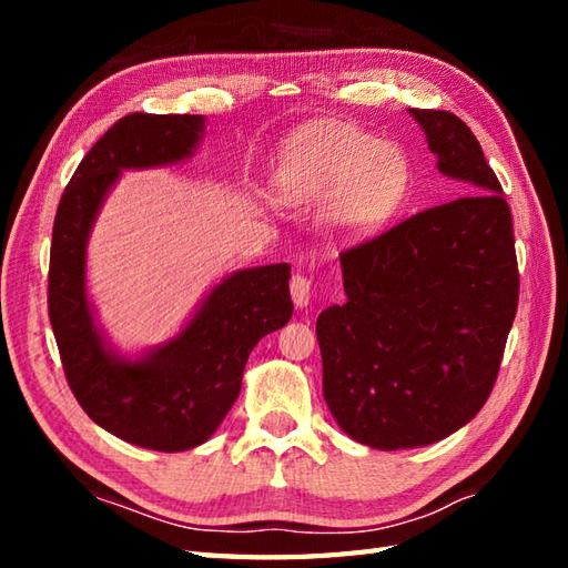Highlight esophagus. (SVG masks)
I'll list each match as a JSON object with an SVG mask.
<instances>
[{
    "mask_svg": "<svg viewBox=\"0 0 568 568\" xmlns=\"http://www.w3.org/2000/svg\"><path fill=\"white\" fill-rule=\"evenodd\" d=\"M291 295H293V303L295 307H307L310 305V297H312V281L307 275H293L291 281Z\"/></svg>",
    "mask_w": 568,
    "mask_h": 568,
    "instance_id": "esophagus-1",
    "label": "esophagus"
}]
</instances>
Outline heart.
I'll list each match as a JSON object with an SVG mask.
<instances>
[{
	"label": "heart",
	"mask_w": 568,
	"mask_h": 568,
	"mask_svg": "<svg viewBox=\"0 0 568 568\" xmlns=\"http://www.w3.org/2000/svg\"><path fill=\"white\" fill-rule=\"evenodd\" d=\"M285 190L293 202L327 207L336 239L361 241L381 232L400 210L409 163L400 149L368 131H307L285 151Z\"/></svg>",
	"instance_id": "1"
}]
</instances>
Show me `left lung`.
<instances>
[{
	"mask_svg": "<svg viewBox=\"0 0 568 568\" xmlns=\"http://www.w3.org/2000/svg\"><path fill=\"white\" fill-rule=\"evenodd\" d=\"M407 112L437 171L470 195L344 251L346 300L317 320L329 413L381 452L434 444L478 415L520 293L510 207L480 143L452 112Z\"/></svg>",
	"mask_w": 568,
	"mask_h": 568,
	"instance_id": "8db88e82",
	"label": "left lung"
}]
</instances>
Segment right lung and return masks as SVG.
I'll return each instance as SVG.
<instances>
[{
  "instance_id": "obj_1",
  "label": "right lung",
  "mask_w": 568,
  "mask_h": 568,
  "mask_svg": "<svg viewBox=\"0 0 568 568\" xmlns=\"http://www.w3.org/2000/svg\"><path fill=\"white\" fill-rule=\"evenodd\" d=\"M207 134L200 114H129L94 143L60 197L48 315L68 385L84 413L114 437L153 452L207 442L241 390L248 354L293 317L291 265L241 268L214 283L171 339L122 354L88 291V244L124 171L180 165Z\"/></svg>"
}]
</instances>
